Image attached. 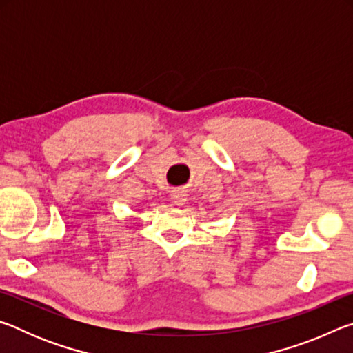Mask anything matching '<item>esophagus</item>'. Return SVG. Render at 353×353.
I'll return each instance as SVG.
<instances>
[{"mask_svg": "<svg viewBox=\"0 0 353 353\" xmlns=\"http://www.w3.org/2000/svg\"><path fill=\"white\" fill-rule=\"evenodd\" d=\"M171 199L176 205H183L185 201H187V194H185L183 191H174V193L171 194Z\"/></svg>", "mask_w": 353, "mask_h": 353, "instance_id": "obj_1", "label": "esophagus"}]
</instances>
